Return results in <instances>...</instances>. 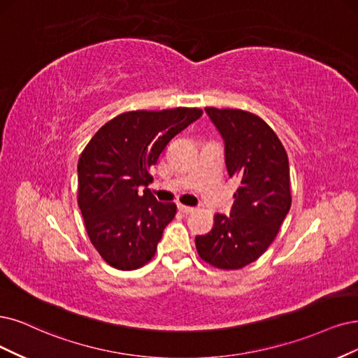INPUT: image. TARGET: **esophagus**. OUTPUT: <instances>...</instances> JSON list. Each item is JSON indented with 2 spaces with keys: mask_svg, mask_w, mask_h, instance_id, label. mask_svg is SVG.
Segmentation results:
<instances>
[{
  "mask_svg": "<svg viewBox=\"0 0 358 358\" xmlns=\"http://www.w3.org/2000/svg\"><path fill=\"white\" fill-rule=\"evenodd\" d=\"M178 210L181 214H192L193 210H194V208H192V206H186V205H181V203H178Z\"/></svg>",
  "mask_w": 358,
  "mask_h": 358,
  "instance_id": "1",
  "label": "esophagus"
}]
</instances>
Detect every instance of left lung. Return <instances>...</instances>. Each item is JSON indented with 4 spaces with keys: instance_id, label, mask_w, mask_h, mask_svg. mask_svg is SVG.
Masks as SVG:
<instances>
[{
    "instance_id": "left-lung-1",
    "label": "left lung",
    "mask_w": 358,
    "mask_h": 358,
    "mask_svg": "<svg viewBox=\"0 0 358 358\" xmlns=\"http://www.w3.org/2000/svg\"><path fill=\"white\" fill-rule=\"evenodd\" d=\"M224 141L230 177L241 180L230 215L215 214L208 234L196 236L201 258L222 270L258 259L274 241L290 202L287 155L275 132L254 113L206 108Z\"/></svg>"
}]
</instances>
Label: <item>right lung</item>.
Masks as SVG:
<instances>
[{
	"label": "right lung",
	"mask_w": 358,
	"mask_h": 358,
	"mask_svg": "<svg viewBox=\"0 0 358 358\" xmlns=\"http://www.w3.org/2000/svg\"><path fill=\"white\" fill-rule=\"evenodd\" d=\"M201 116L196 108L127 112L87 144L78 162V205L91 243L109 266L136 270L155 255L177 206L145 189L153 180L149 169Z\"/></svg>",
	"instance_id": "add662e5"
}]
</instances>
